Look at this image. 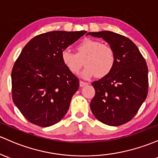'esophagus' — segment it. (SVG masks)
Segmentation results:
<instances>
[{
  "label": "esophagus",
  "instance_id": "34e87169",
  "mask_svg": "<svg viewBox=\"0 0 158 158\" xmlns=\"http://www.w3.org/2000/svg\"><path fill=\"white\" fill-rule=\"evenodd\" d=\"M79 84H80V86H81V87H83V86H86V85H87V83L84 82V81H80Z\"/></svg>",
  "mask_w": 158,
  "mask_h": 158
}]
</instances>
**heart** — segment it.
I'll use <instances>...</instances> for the list:
<instances>
[{
	"instance_id": "obj_1",
	"label": "heart",
	"mask_w": 158,
	"mask_h": 158,
	"mask_svg": "<svg viewBox=\"0 0 158 158\" xmlns=\"http://www.w3.org/2000/svg\"><path fill=\"white\" fill-rule=\"evenodd\" d=\"M77 53L65 49L61 53L63 65L69 72L77 74L82 68L84 61L86 68L81 73L84 79H90L96 75L102 78L111 72L116 63V54L110 46L100 41L87 39L76 47Z\"/></svg>"
}]
</instances>
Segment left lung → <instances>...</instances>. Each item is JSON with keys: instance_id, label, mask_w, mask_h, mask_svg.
Returning <instances> with one entry per match:
<instances>
[{"instance_id": "obj_1", "label": "left lung", "mask_w": 158, "mask_h": 158, "mask_svg": "<svg viewBox=\"0 0 158 158\" xmlns=\"http://www.w3.org/2000/svg\"><path fill=\"white\" fill-rule=\"evenodd\" d=\"M86 35L102 38L116 54V63L110 73L92 84L95 90L90 103L92 112L106 125H123L134 118L147 97L146 60L127 37L111 31L89 32Z\"/></svg>"}]
</instances>
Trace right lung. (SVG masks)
I'll use <instances>...</instances> for the list:
<instances>
[{"label":"right lung","instance_id":"obj_1","mask_svg":"<svg viewBox=\"0 0 158 158\" xmlns=\"http://www.w3.org/2000/svg\"><path fill=\"white\" fill-rule=\"evenodd\" d=\"M86 33L48 32L22 49L12 71V100L31 123L49 127L66 114L79 80L63 65L61 53Z\"/></svg>","mask_w":158,"mask_h":158}]
</instances>
